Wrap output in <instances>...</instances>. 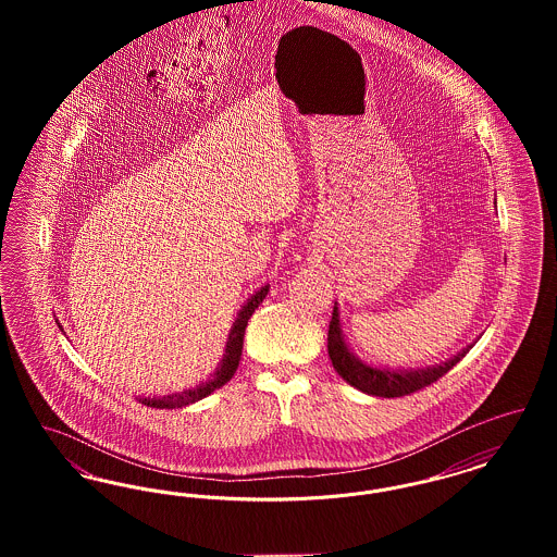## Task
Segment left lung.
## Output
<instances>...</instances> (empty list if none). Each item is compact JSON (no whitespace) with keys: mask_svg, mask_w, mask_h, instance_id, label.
Segmentation results:
<instances>
[{"mask_svg":"<svg viewBox=\"0 0 557 557\" xmlns=\"http://www.w3.org/2000/svg\"><path fill=\"white\" fill-rule=\"evenodd\" d=\"M470 348H472V345L461 348L457 355H453L447 361L436 363V366H428V368L393 370V368L371 366V363L361 361L346 343L345 332H343V325H341L338 302H334V313H332L330 332H327V352H330L332 366L352 388H357L366 395H371V397L393 398L416 393L428 384L436 382L453 366H457Z\"/></svg>","mask_w":557,"mask_h":557,"instance_id":"left-lung-1","label":"left lung"}]
</instances>
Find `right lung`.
I'll list each match as a JSON object with an SVG mask.
<instances>
[{"instance_id":"1","label":"right lung","mask_w":557,"mask_h":557,"mask_svg":"<svg viewBox=\"0 0 557 557\" xmlns=\"http://www.w3.org/2000/svg\"><path fill=\"white\" fill-rule=\"evenodd\" d=\"M267 292H269V284L261 286L259 290L255 292V294L242 305V309L238 311V318H236L232 330H230L223 359H221L219 368L212 371L211 375H209L205 382H200V384L194 386V388H187L184 393H173V395H164V397H139V403H141V405H148V407H157V409L186 407V405H191V403H196V400H202V398L209 397L216 388H221L223 384H227V382L232 380V375L238 370L242 346H244V332H246L248 319L252 318L255 309L263 302ZM55 323H58V327L62 330L60 321H55ZM62 332H64V330H62Z\"/></svg>"}]
</instances>
